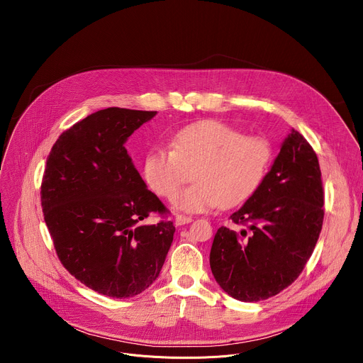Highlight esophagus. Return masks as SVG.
Here are the masks:
<instances>
[{"label": "esophagus", "instance_id": "1", "mask_svg": "<svg viewBox=\"0 0 363 363\" xmlns=\"http://www.w3.org/2000/svg\"><path fill=\"white\" fill-rule=\"evenodd\" d=\"M191 221H192V217H186V216H182V214H178L175 217V224L177 225H185V224H188Z\"/></svg>", "mask_w": 363, "mask_h": 363}]
</instances>
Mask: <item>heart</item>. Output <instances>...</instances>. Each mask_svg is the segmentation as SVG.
Wrapping results in <instances>:
<instances>
[{
  "label": "heart",
  "mask_w": 363,
  "mask_h": 363,
  "mask_svg": "<svg viewBox=\"0 0 363 363\" xmlns=\"http://www.w3.org/2000/svg\"><path fill=\"white\" fill-rule=\"evenodd\" d=\"M171 150L146 153L142 172L146 184L164 198H174L191 177L196 182L174 205L186 213H205L217 206L248 201L264 182L272 146L260 136H244L217 121H201L178 130Z\"/></svg>",
  "instance_id": "heart-1"
}]
</instances>
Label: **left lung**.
Masks as SVG:
<instances>
[{"label": "left lung", "mask_w": 363, "mask_h": 363, "mask_svg": "<svg viewBox=\"0 0 363 363\" xmlns=\"http://www.w3.org/2000/svg\"><path fill=\"white\" fill-rule=\"evenodd\" d=\"M323 203L316 152L291 129L260 189L230 217L247 228L221 227L214 237L210 266L220 287L241 301L289 287L315 250Z\"/></svg>", "instance_id": "obj_1"}]
</instances>
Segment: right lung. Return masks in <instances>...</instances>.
Here are the masks:
<instances>
[{"mask_svg":"<svg viewBox=\"0 0 363 363\" xmlns=\"http://www.w3.org/2000/svg\"><path fill=\"white\" fill-rule=\"evenodd\" d=\"M157 112L108 108L65 130L50 150L41 182L48 233L66 270L109 297H133L161 273L172 221L146 188L125 143Z\"/></svg>","mask_w":363,"mask_h":363,"instance_id":"right-lung-1","label":"right lung"}]
</instances>
